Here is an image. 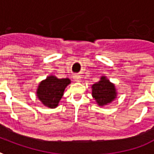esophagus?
Returning a JSON list of instances; mask_svg holds the SVG:
<instances>
[{
    "label": "esophagus",
    "instance_id": "1",
    "mask_svg": "<svg viewBox=\"0 0 154 154\" xmlns=\"http://www.w3.org/2000/svg\"><path fill=\"white\" fill-rule=\"evenodd\" d=\"M73 78H74V80L76 81V82H80V79H81V77H80L79 75H74L73 76Z\"/></svg>",
    "mask_w": 154,
    "mask_h": 154
}]
</instances>
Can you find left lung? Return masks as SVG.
<instances>
[{"mask_svg":"<svg viewBox=\"0 0 154 154\" xmlns=\"http://www.w3.org/2000/svg\"><path fill=\"white\" fill-rule=\"evenodd\" d=\"M92 96L100 106L112 102L117 97L114 85L103 76L98 82L92 85Z\"/></svg>","mask_w":154,"mask_h":154,"instance_id":"left-lung-1","label":"left lung"}]
</instances>
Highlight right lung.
I'll list each match as a JSON object with an SVG mask.
<instances>
[{"mask_svg": "<svg viewBox=\"0 0 154 154\" xmlns=\"http://www.w3.org/2000/svg\"><path fill=\"white\" fill-rule=\"evenodd\" d=\"M70 82L69 78L58 79L53 75L49 76L39 84L37 90V97L44 105L54 109L58 105L65 89Z\"/></svg>", "mask_w": 154, "mask_h": 154, "instance_id": "obj_1", "label": "right lung"}]
</instances>
